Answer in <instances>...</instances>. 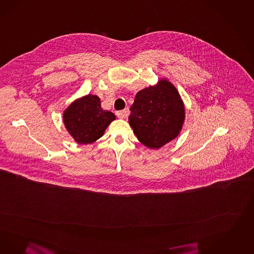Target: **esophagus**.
I'll use <instances>...</instances> for the list:
<instances>
[{"label": "esophagus", "mask_w": 254, "mask_h": 254, "mask_svg": "<svg viewBox=\"0 0 254 254\" xmlns=\"http://www.w3.org/2000/svg\"><path fill=\"white\" fill-rule=\"evenodd\" d=\"M116 115L118 118H126L127 116V110H122V111H118L116 112Z\"/></svg>", "instance_id": "esophagus-1"}]
</instances>
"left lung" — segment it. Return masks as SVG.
<instances>
[{"label":"left lung","instance_id":"8db88e82","mask_svg":"<svg viewBox=\"0 0 254 254\" xmlns=\"http://www.w3.org/2000/svg\"><path fill=\"white\" fill-rule=\"evenodd\" d=\"M130 112L128 122L133 132L143 145L151 149L160 148L174 140L185 120L180 95L167 79L139 91Z\"/></svg>","mask_w":254,"mask_h":254}]
</instances>
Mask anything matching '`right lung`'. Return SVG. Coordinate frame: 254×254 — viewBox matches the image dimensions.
<instances>
[{
  "label": "right lung",
  "mask_w": 254,
  "mask_h": 254,
  "mask_svg": "<svg viewBox=\"0 0 254 254\" xmlns=\"http://www.w3.org/2000/svg\"><path fill=\"white\" fill-rule=\"evenodd\" d=\"M114 119L115 115L104 111L99 97L93 95L76 100L64 113L65 127L79 144L92 143L99 139Z\"/></svg>",
  "instance_id": "right-lung-1"
}]
</instances>
